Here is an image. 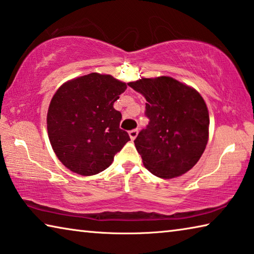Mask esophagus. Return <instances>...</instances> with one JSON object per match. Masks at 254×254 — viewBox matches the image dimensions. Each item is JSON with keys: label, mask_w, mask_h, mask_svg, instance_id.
Segmentation results:
<instances>
[{"label": "esophagus", "mask_w": 254, "mask_h": 254, "mask_svg": "<svg viewBox=\"0 0 254 254\" xmlns=\"http://www.w3.org/2000/svg\"><path fill=\"white\" fill-rule=\"evenodd\" d=\"M137 134H138V130L137 129H131L129 130V136H130V139L134 140L136 137H137Z\"/></svg>", "instance_id": "1"}]
</instances>
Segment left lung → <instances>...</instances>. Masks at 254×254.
Returning <instances> with one entry per match:
<instances>
[{
    "instance_id": "obj_1",
    "label": "left lung",
    "mask_w": 254,
    "mask_h": 254,
    "mask_svg": "<svg viewBox=\"0 0 254 254\" xmlns=\"http://www.w3.org/2000/svg\"><path fill=\"white\" fill-rule=\"evenodd\" d=\"M128 85L147 101L148 125L134 140L145 168L162 179L188 172L208 140L209 115L201 95L169 76L142 78Z\"/></svg>"
}]
</instances>
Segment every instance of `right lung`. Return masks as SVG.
Wrapping results in <instances>:
<instances>
[{"mask_svg":"<svg viewBox=\"0 0 254 254\" xmlns=\"http://www.w3.org/2000/svg\"><path fill=\"white\" fill-rule=\"evenodd\" d=\"M127 89L111 75L91 73L64 83L47 114V130L58 160L70 171L93 176L106 170L130 140L119 127L115 101Z\"/></svg>","mask_w":254,"mask_h":254,"instance_id":"1","label":"right lung"}]
</instances>
